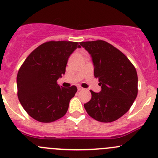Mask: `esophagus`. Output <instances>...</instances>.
I'll return each instance as SVG.
<instances>
[{"mask_svg":"<svg viewBox=\"0 0 158 158\" xmlns=\"http://www.w3.org/2000/svg\"><path fill=\"white\" fill-rule=\"evenodd\" d=\"M77 90H78L79 91H80V90H84V88H83L82 87H81V86H79V87H77Z\"/></svg>","mask_w":158,"mask_h":158,"instance_id":"obj_1","label":"esophagus"}]
</instances>
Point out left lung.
Instances as JSON below:
<instances>
[{
    "mask_svg": "<svg viewBox=\"0 0 158 158\" xmlns=\"http://www.w3.org/2000/svg\"><path fill=\"white\" fill-rule=\"evenodd\" d=\"M92 57L94 77L102 90H90L91 100L84 104L90 117L101 123H112L131 108L138 94L135 68L121 51L103 40L81 42Z\"/></svg>",
    "mask_w": 158,
    "mask_h": 158,
    "instance_id": "1",
    "label": "left lung"
}]
</instances>
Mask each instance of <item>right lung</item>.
I'll return each instance as SVG.
<instances>
[{
    "instance_id": "add662e5",
    "label": "right lung",
    "mask_w": 158,
    "mask_h": 158,
    "mask_svg": "<svg viewBox=\"0 0 158 158\" xmlns=\"http://www.w3.org/2000/svg\"><path fill=\"white\" fill-rule=\"evenodd\" d=\"M77 42L49 41L34 49L19 68L17 96L25 111L40 123H52L66 114L76 86L64 88L57 81L65 73Z\"/></svg>"
}]
</instances>
